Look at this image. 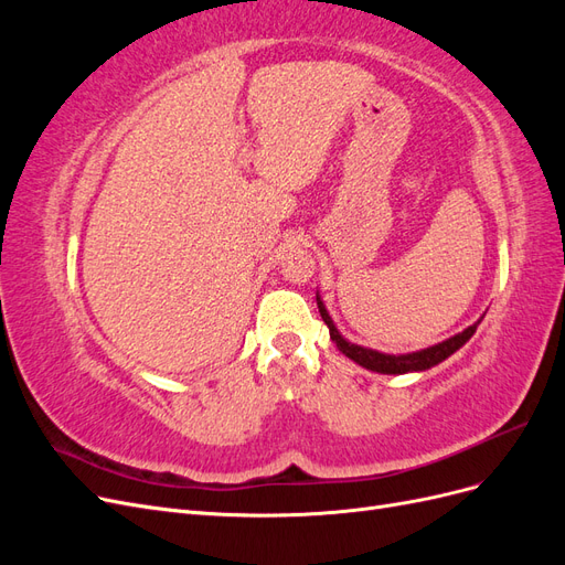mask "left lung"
Returning a JSON list of instances; mask_svg holds the SVG:
<instances>
[{
	"mask_svg": "<svg viewBox=\"0 0 565 565\" xmlns=\"http://www.w3.org/2000/svg\"><path fill=\"white\" fill-rule=\"evenodd\" d=\"M316 301H318V311H320V318L324 320V324L330 328V339L337 344V349L344 353L347 358H351L353 363H358L365 370H372V372H380V374H405V372H424L429 370L438 363L446 361V358H450L455 351H459L461 347L467 344V341L473 337L476 328L481 324V320H476L473 324H469L467 330H461L459 334L440 341V344H434L429 349H422V351H413V353H382V351H374V349H367V347H358L353 344V341H349L344 334H341L337 330L334 320L330 318L328 309H324V303L320 299V295L316 292Z\"/></svg>",
	"mask_w": 565,
	"mask_h": 565,
	"instance_id": "left-lung-1",
	"label": "left lung"
}]
</instances>
